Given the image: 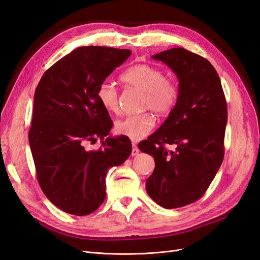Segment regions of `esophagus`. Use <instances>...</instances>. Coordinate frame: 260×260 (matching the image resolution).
<instances>
[{"mask_svg":"<svg viewBox=\"0 0 260 260\" xmlns=\"http://www.w3.org/2000/svg\"><path fill=\"white\" fill-rule=\"evenodd\" d=\"M139 148H138V146H137V144L135 143V142H133L132 143V152H131V155L132 156H137L138 154H139Z\"/></svg>","mask_w":260,"mask_h":260,"instance_id":"obj_1","label":"esophagus"}]
</instances>
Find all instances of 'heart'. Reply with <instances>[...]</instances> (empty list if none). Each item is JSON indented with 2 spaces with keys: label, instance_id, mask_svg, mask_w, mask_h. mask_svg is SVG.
Listing matches in <instances>:
<instances>
[{
  "label": "heart",
  "instance_id": "obj_1",
  "mask_svg": "<svg viewBox=\"0 0 260 260\" xmlns=\"http://www.w3.org/2000/svg\"><path fill=\"white\" fill-rule=\"evenodd\" d=\"M121 81L132 88L144 92L142 106L152 109L159 115L169 113L175 107L179 89L175 81L166 78L162 69L147 64H138L128 68L121 75ZM98 99L106 111L118 114L119 95L115 85L109 81H103L98 88ZM155 125V120L149 113H142L118 120L115 130L118 135L127 137L133 141L145 138Z\"/></svg>",
  "mask_w": 260,
  "mask_h": 260
}]
</instances>
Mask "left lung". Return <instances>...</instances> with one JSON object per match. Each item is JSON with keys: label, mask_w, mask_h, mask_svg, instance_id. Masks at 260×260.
<instances>
[{"label": "left lung", "mask_w": 260, "mask_h": 260, "mask_svg": "<svg viewBox=\"0 0 260 260\" xmlns=\"http://www.w3.org/2000/svg\"><path fill=\"white\" fill-rule=\"evenodd\" d=\"M152 57L177 75L179 98L159 129L139 148L155 160L146 180L147 194L161 207L172 209L200 200L221 166L226 102L216 69L206 58L182 48ZM166 145L175 149L168 151Z\"/></svg>", "instance_id": "8db88e82"}]
</instances>
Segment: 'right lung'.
Listing matches in <instances>:
<instances>
[{"mask_svg":"<svg viewBox=\"0 0 260 260\" xmlns=\"http://www.w3.org/2000/svg\"><path fill=\"white\" fill-rule=\"evenodd\" d=\"M130 55V50L81 46L46 70L36 89L29 144L37 178L46 198L68 214L95 211L106 198L108 169L131 154L127 137H108L113 121L96 95ZM98 138L102 146L86 151L84 144Z\"/></svg>","mask_w":260,"mask_h":260,"instance_id":"right-lung-1","label":"right lung"}]
</instances>
